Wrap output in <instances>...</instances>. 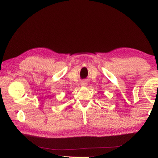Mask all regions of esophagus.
<instances>
[{
  "instance_id": "obj_1",
  "label": "esophagus",
  "mask_w": 158,
  "mask_h": 158,
  "mask_svg": "<svg viewBox=\"0 0 158 158\" xmlns=\"http://www.w3.org/2000/svg\"><path fill=\"white\" fill-rule=\"evenodd\" d=\"M87 85H88V83H87V81H85V80L82 81L81 82V86L85 87V86H87Z\"/></svg>"
}]
</instances>
